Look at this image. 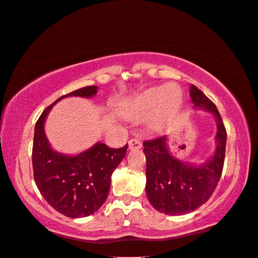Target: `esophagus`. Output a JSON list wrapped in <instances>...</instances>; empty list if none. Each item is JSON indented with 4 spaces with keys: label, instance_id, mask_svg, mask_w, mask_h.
<instances>
[{
    "label": "esophagus",
    "instance_id": "obj_1",
    "mask_svg": "<svg viewBox=\"0 0 258 258\" xmlns=\"http://www.w3.org/2000/svg\"><path fill=\"white\" fill-rule=\"evenodd\" d=\"M128 146L130 150H139L142 147V142L137 138H133L129 141Z\"/></svg>",
    "mask_w": 258,
    "mask_h": 258
}]
</instances>
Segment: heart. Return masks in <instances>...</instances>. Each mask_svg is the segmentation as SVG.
Returning <instances> with one entry per match:
<instances>
[{
  "mask_svg": "<svg viewBox=\"0 0 258 258\" xmlns=\"http://www.w3.org/2000/svg\"><path fill=\"white\" fill-rule=\"evenodd\" d=\"M174 84L151 88L142 94L124 100L119 112L125 119H141L152 111L151 123L155 125L174 111L179 100V91Z\"/></svg>",
  "mask_w": 258,
  "mask_h": 258,
  "instance_id": "heart-1",
  "label": "heart"
}]
</instances>
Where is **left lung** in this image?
Instances as JSON below:
<instances>
[{
	"label": "left lung",
	"mask_w": 258,
	"mask_h": 258,
	"mask_svg": "<svg viewBox=\"0 0 258 258\" xmlns=\"http://www.w3.org/2000/svg\"><path fill=\"white\" fill-rule=\"evenodd\" d=\"M194 108H202L216 119V150L200 164L184 162L168 149V137L145 141L146 197L158 212L166 215H184L194 212L212 197L221 178L225 159L226 130L215 104L196 86L189 88Z\"/></svg>",
	"instance_id": "8db88e82"
}]
</instances>
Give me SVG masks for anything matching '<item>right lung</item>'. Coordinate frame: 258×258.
<instances>
[{
    "label": "right lung",
    "instance_id": "right-lung-1",
    "mask_svg": "<svg viewBox=\"0 0 258 258\" xmlns=\"http://www.w3.org/2000/svg\"><path fill=\"white\" fill-rule=\"evenodd\" d=\"M97 89L89 86L61 96L44 109L34 130L32 161L36 186L53 209L71 218L87 217L103 206L111 188V176L125 157L128 145L111 149L98 142L77 155L62 154L50 146L44 122L59 100L71 96L91 98Z\"/></svg>",
    "mask_w": 258,
    "mask_h": 258
}]
</instances>
